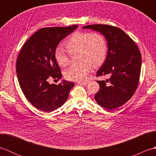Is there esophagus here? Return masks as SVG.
Returning <instances> with one entry per match:
<instances>
[{"mask_svg": "<svg viewBox=\"0 0 156 156\" xmlns=\"http://www.w3.org/2000/svg\"><path fill=\"white\" fill-rule=\"evenodd\" d=\"M78 84H82V85H84V86H87L88 84V82H87V81H80V82H78Z\"/></svg>", "mask_w": 156, "mask_h": 156, "instance_id": "34e87169", "label": "esophagus"}]
</instances>
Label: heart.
Returning <instances> with one entry per match:
<instances>
[{"label":"heart","mask_w":156,"mask_h":156,"mask_svg":"<svg viewBox=\"0 0 156 156\" xmlns=\"http://www.w3.org/2000/svg\"><path fill=\"white\" fill-rule=\"evenodd\" d=\"M66 52L58 47L55 51V58L60 67L64 68L70 63L71 56L76 55L78 64L65 70L64 74L69 81H83L87 79L92 68H97L103 64L108 52V44L101 33L77 32L64 43Z\"/></svg>","instance_id":"b5f03b06"}]
</instances>
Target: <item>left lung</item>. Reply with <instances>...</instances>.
<instances>
[{"label":"left lung","instance_id":"left-lung-1","mask_svg":"<svg viewBox=\"0 0 156 156\" xmlns=\"http://www.w3.org/2000/svg\"><path fill=\"white\" fill-rule=\"evenodd\" d=\"M100 32L107 39L108 52L97 76L107 75L106 80H98L100 89L94 95L97 103L108 109L126 103L137 88L141 73V55L133 40L117 27L90 25L82 27Z\"/></svg>","mask_w":156,"mask_h":156}]
</instances>
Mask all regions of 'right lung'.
<instances>
[{
    "label": "right lung",
    "instance_id": "right-lung-1",
    "mask_svg": "<svg viewBox=\"0 0 156 156\" xmlns=\"http://www.w3.org/2000/svg\"><path fill=\"white\" fill-rule=\"evenodd\" d=\"M78 27H45L25 43L18 55L16 74L20 87L35 108L51 112L67 101L74 82L63 80L58 85L49 84L50 78L61 79L62 73L55 58V51L63 39Z\"/></svg>",
    "mask_w": 156,
    "mask_h": 156
}]
</instances>
